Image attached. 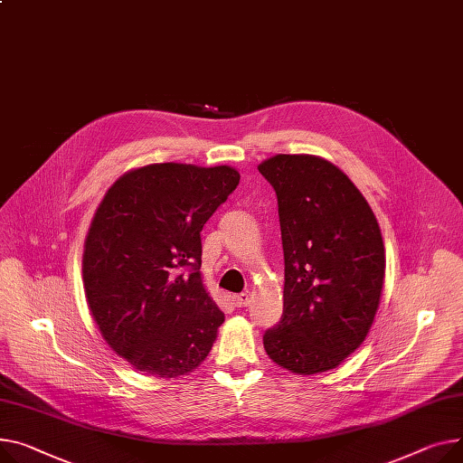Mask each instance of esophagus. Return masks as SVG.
<instances>
[{
    "instance_id": "esophagus-1",
    "label": "esophagus",
    "mask_w": 463,
    "mask_h": 463,
    "mask_svg": "<svg viewBox=\"0 0 463 463\" xmlns=\"http://www.w3.org/2000/svg\"><path fill=\"white\" fill-rule=\"evenodd\" d=\"M232 301H234V305H236V307H245V305L250 303V296L245 294V292H241V294L232 296Z\"/></svg>"
}]
</instances>
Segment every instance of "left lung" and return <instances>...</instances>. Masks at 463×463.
I'll use <instances>...</instances> for the list:
<instances>
[{"mask_svg":"<svg viewBox=\"0 0 463 463\" xmlns=\"http://www.w3.org/2000/svg\"><path fill=\"white\" fill-rule=\"evenodd\" d=\"M279 204L285 253L283 317L264 333L271 361L296 374L331 371L371 329L385 277L373 208L354 182L311 154L259 165Z\"/></svg>","mask_w":463,"mask_h":463,"instance_id":"8db88e82","label":"left lung"}]
</instances>
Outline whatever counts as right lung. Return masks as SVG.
<instances>
[{"label":"right lung","mask_w":463,"mask_h":463,"mask_svg":"<svg viewBox=\"0 0 463 463\" xmlns=\"http://www.w3.org/2000/svg\"><path fill=\"white\" fill-rule=\"evenodd\" d=\"M229 165L152 164L104 195L83 245V288L106 343L158 378L192 373L225 315L201 277V231L236 190Z\"/></svg>","instance_id":"obj_1"}]
</instances>
